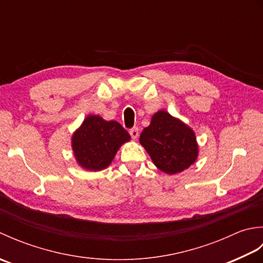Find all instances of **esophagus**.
<instances>
[{
	"label": "esophagus",
	"instance_id": "1",
	"mask_svg": "<svg viewBox=\"0 0 263 263\" xmlns=\"http://www.w3.org/2000/svg\"><path fill=\"white\" fill-rule=\"evenodd\" d=\"M130 136H131V138L132 139H136L138 138V136H139V128L138 127H133V128H131L130 130Z\"/></svg>",
	"mask_w": 263,
	"mask_h": 263
}]
</instances>
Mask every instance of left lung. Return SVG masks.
<instances>
[{"instance_id":"obj_1","label":"left lung","mask_w":263,"mask_h":263,"mask_svg":"<svg viewBox=\"0 0 263 263\" xmlns=\"http://www.w3.org/2000/svg\"><path fill=\"white\" fill-rule=\"evenodd\" d=\"M140 143L157 168L176 174L189 168L198 158V143L193 130L166 110H158L150 125L140 135Z\"/></svg>"}]
</instances>
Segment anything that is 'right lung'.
Returning <instances> with one entry per match:
<instances>
[{
  "mask_svg": "<svg viewBox=\"0 0 263 263\" xmlns=\"http://www.w3.org/2000/svg\"><path fill=\"white\" fill-rule=\"evenodd\" d=\"M130 139L119 122L89 115L72 136V149L82 168L97 172L108 167L117 150Z\"/></svg>",
  "mask_w": 263,
  "mask_h": 263,
  "instance_id": "right-lung-1",
  "label": "right lung"
}]
</instances>
